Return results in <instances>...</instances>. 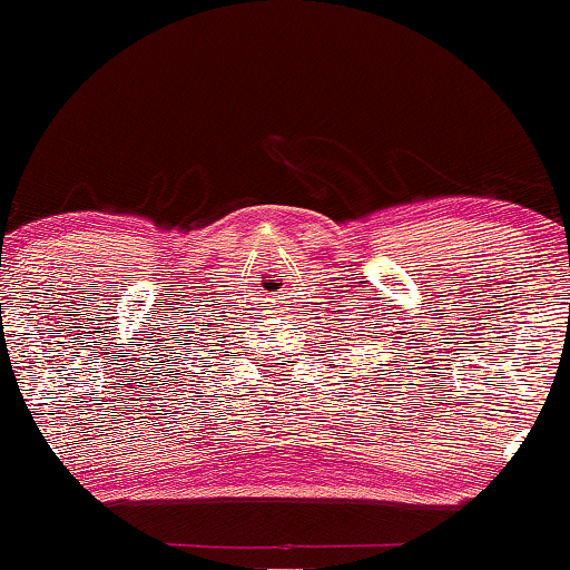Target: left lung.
<instances>
[{
    "instance_id": "left-lung-1",
    "label": "left lung",
    "mask_w": 570,
    "mask_h": 570,
    "mask_svg": "<svg viewBox=\"0 0 570 570\" xmlns=\"http://www.w3.org/2000/svg\"><path fill=\"white\" fill-rule=\"evenodd\" d=\"M371 312H374V309H371ZM385 315H390V312H385ZM387 328H390V323H385V317H380V315L355 317V323L344 328V338H347V342H355L353 347H357V344H368V342L380 344V342H385V338L390 342V338H395L393 334H404V331H393V334H390ZM353 335L356 336L355 340L352 338ZM342 347H347V344H342ZM390 347H393V344H390ZM393 363H399V357H393ZM366 366H368V363H366ZM380 366H387V363H380ZM390 374H393V371H390ZM376 380H382V376H376Z\"/></svg>"
}]
</instances>
